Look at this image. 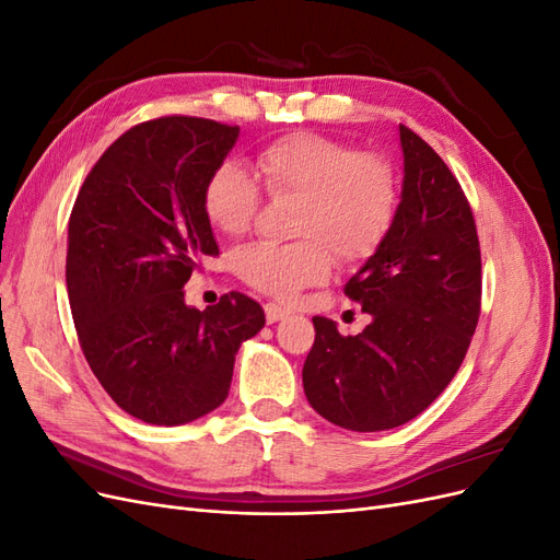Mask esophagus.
I'll return each instance as SVG.
<instances>
[{
	"label": "esophagus",
	"instance_id": "esophagus-1",
	"mask_svg": "<svg viewBox=\"0 0 560 560\" xmlns=\"http://www.w3.org/2000/svg\"><path fill=\"white\" fill-rule=\"evenodd\" d=\"M264 311H266V322H268V325H276L278 319H282V317L290 315V311L282 308L280 303H266Z\"/></svg>",
	"mask_w": 560,
	"mask_h": 560
}]
</instances>
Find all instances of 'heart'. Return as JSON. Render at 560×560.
<instances>
[{
  "mask_svg": "<svg viewBox=\"0 0 560 560\" xmlns=\"http://www.w3.org/2000/svg\"><path fill=\"white\" fill-rule=\"evenodd\" d=\"M257 175L273 200L299 202L290 245L257 243L238 252L235 270L261 294L292 301L325 282L331 254L360 264L387 238L399 208V179L378 154L315 132H292L257 154ZM261 208V189L238 163L217 165L202 189V210L226 235H243Z\"/></svg>",
  "mask_w": 560,
  "mask_h": 560,
  "instance_id": "obj_1",
  "label": "heart"
}]
</instances>
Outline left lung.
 Segmentation results:
<instances>
[{"instance_id": "left-lung-1", "label": "left lung", "mask_w": 560, "mask_h": 560, "mask_svg": "<svg viewBox=\"0 0 560 560\" xmlns=\"http://www.w3.org/2000/svg\"><path fill=\"white\" fill-rule=\"evenodd\" d=\"M401 200L387 238L346 282L371 315L358 336L313 317L303 364L313 409L338 428L381 432L413 420L460 369L481 313V247L460 182L399 126Z\"/></svg>"}]
</instances>
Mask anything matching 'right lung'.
I'll return each mask as SVG.
<instances>
[{
    "label": "right lung",
    "mask_w": 560,
    "mask_h": 560,
    "mask_svg": "<svg viewBox=\"0 0 560 560\" xmlns=\"http://www.w3.org/2000/svg\"><path fill=\"white\" fill-rule=\"evenodd\" d=\"M238 132L198 116L132 126L91 167L70 214L65 278L81 350L107 395L151 425L214 411L235 352L266 322L241 292L198 311L182 290L219 254L202 189Z\"/></svg>",
    "instance_id": "obj_1"
}]
</instances>
